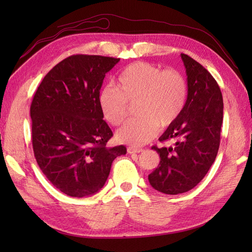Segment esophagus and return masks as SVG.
Returning a JSON list of instances; mask_svg holds the SVG:
<instances>
[{
  "label": "esophagus",
  "mask_w": 252,
  "mask_h": 252,
  "mask_svg": "<svg viewBox=\"0 0 252 252\" xmlns=\"http://www.w3.org/2000/svg\"><path fill=\"white\" fill-rule=\"evenodd\" d=\"M127 154H138V153H142L143 152V149L142 148H135V147H132V146H130V147H127Z\"/></svg>",
  "instance_id": "esophagus-1"
}]
</instances>
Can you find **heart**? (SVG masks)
<instances>
[{"label": "heart", "instance_id": "b5f03b06", "mask_svg": "<svg viewBox=\"0 0 252 252\" xmlns=\"http://www.w3.org/2000/svg\"><path fill=\"white\" fill-rule=\"evenodd\" d=\"M187 99V84L176 70H161L146 62H136L122 69L116 87L106 85L98 96L104 119L119 126L127 115V103H135L137 119L127 121L116 132V140L142 146L178 119Z\"/></svg>", "mask_w": 252, "mask_h": 252}]
</instances>
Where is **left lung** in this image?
I'll return each mask as SVG.
<instances>
[{
	"label": "left lung",
	"mask_w": 252,
	"mask_h": 252,
	"mask_svg": "<svg viewBox=\"0 0 252 252\" xmlns=\"http://www.w3.org/2000/svg\"><path fill=\"white\" fill-rule=\"evenodd\" d=\"M187 76V99L178 119L159 137L174 146H153L160 162L148 175L155 189L168 195L189 191L205 178L220 146L223 97L220 87L205 67L181 54Z\"/></svg>",
	"instance_id": "left-lung-1"
}]
</instances>
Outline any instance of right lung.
Listing matches in <instances>:
<instances>
[{"mask_svg":"<svg viewBox=\"0 0 252 252\" xmlns=\"http://www.w3.org/2000/svg\"><path fill=\"white\" fill-rule=\"evenodd\" d=\"M120 58L72 55L50 70L32 99V146L42 172L70 197L101 189L111 163L126 148L107 147L112 136L98 96L106 73Z\"/></svg>","mask_w":252,"mask_h":252,"instance_id":"1","label":"right lung"}]
</instances>
